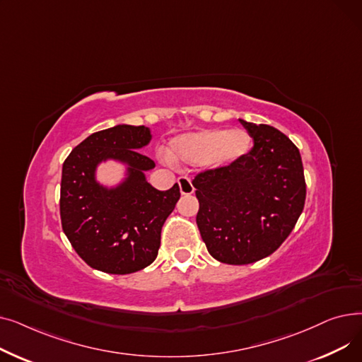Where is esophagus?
<instances>
[{"mask_svg":"<svg viewBox=\"0 0 362 362\" xmlns=\"http://www.w3.org/2000/svg\"><path fill=\"white\" fill-rule=\"evenodd\" d=\"M177 183H179L182 195H192L195 192V187H194V185H192V182H191V179H189V177L180 176L177 179Z\"/></svg>","mask_w":362,"mask_h":362,"instance_id":"1","label":"esophagus"}]
</instances>
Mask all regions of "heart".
<instances>
[{
    "instance_id": "heart-1",
    "label": "heart",
    "mask_w": 362,
    "mask_h": 362,
    "mask_svg": "<svg viewBox=\"0 0 362 362\" xmlns=\"http://www.w3.org/2000/svg\"><path fill=\"white\" fill-rule=\"evenodd\" d=\"M251 136L245 130H201L177 138L170 157L186 164H229L250 151Z\"/></svg>"
}]
</instances>
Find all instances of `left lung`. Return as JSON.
Here are the masks:
<instances>
[{"label": "left lung", "mask_w": 362, "mask_h": 362, "mask_svg": "<svg viewBox=\"0 0 362 362\" xmlns=\"http://www.w3.org/2000/svg\"><path fill=\"white\" fill-rule=\"evenodd\" d=\"M240 123L254 141L250 152L192 180L201 238L211 257L232 265L272 255L293 230L307 195L296 145L269 124Z\"/></svg>", "instance_id": "left-lung-1"}]
</instances>
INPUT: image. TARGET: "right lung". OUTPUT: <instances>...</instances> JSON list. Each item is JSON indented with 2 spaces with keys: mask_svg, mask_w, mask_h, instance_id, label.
Returning a JSON list of instances; mask_svg holds the SVG:
<instances>
[{
  "mask_svg": "<svg viewBox=\"0 0 362 362\" xmlns=\"http://www.w3.org/2000/svg\"><path fill=\"white\" fill-rule=\"evenodd\" d=\"M151 141L145 126L119 124L92 133L63 164L60 217L73 250L89 267L130 274L154 262L161 229L180 198L179 185L152 187L145 171L156 167L141 148ZM112 158L129 165L128 179L107 189L94 180V168Z\"/></svg>",
  "mask_w": 362,
  "mask_h": 362,
  "instance_id": "obj_1",
  "label": "right lung"
}]
</instances>
